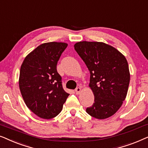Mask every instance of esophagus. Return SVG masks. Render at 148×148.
Masks as SVG:
<instances>
[{"label": "esophagus", "mask_w": 148, "mask_h": 148, "mask_svg": "<svg viewBox=\"0 0 148 148\" xmlns=\"http://www.w3.org/2000/svg\"><path fill=\"white\" fill-rule=\"evenodd\" d=\"M75 91L76 94H79L81 91H82V89H81V88H77Z\"/></svg>", "instance_id": "1"}]
</instances>
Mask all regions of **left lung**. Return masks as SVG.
Here are the masks:
<instances>
[{
  "label": "left lung",
  "instance_id": "8db88e82",
  "mask_svg": "<svg viewBox=\"0 0 148 148\" xmlns=\"http://www.w3.org/2000/svg\"><path fill=\"white\" fill-rule=\"evenodd\" d=\"M74 48L90 73L89 86L94 103L87 108V113L98 119L112 116L122 106L128 91L130 73L126 58L104 42H79Z\"/></svg>",
  "mask_w": 148,
  "mask_h": 148
}]
</instances>
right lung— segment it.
Listing matches in <instances>:
<instances>
[{
	"label": "right lung",
	"instance_id": "obj_1",
	"mask_svg": "<svg viewBox=\"0 0 148 148\" xmlns=\"http://www.w3.org/2000/svg\"><path fill=\"white\" fill-rule=\"evenodd\" d=\"M67 45L56 42L42 44L27 54L21 66L19 85L22 97L28 108L42 119L57 116L69 95L62 88L56 70Z\"/></svg>",
	"mask_w": 148,
	"mask_h": 148
}]
</instances>
